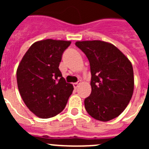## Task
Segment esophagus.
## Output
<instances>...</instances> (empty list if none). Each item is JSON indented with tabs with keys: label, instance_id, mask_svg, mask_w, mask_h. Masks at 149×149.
I'll return each instance as SVG.
<instances>
[{
	"label": "esophagus",
	"instance_id": "34e87169",
	"mask_svg": "<svg viewBox=\"0 0 149 149\" xmlns=\"http://www.w3.org/2000/svg\"><path fill=\"white\" fill-rule=\"evenodd\" d=\"M73 86H74V89H77L79 86V83H74V84H73Z\"/></svg>",
	"mask_w": 149,
	"mask_h": 149
}]
</instances>
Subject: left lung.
Masks as SVG:
<instances>
[{
    "label": "left lung",
    "instance_id": "8db88e82",
    "mask_svg": "<svg viewBox=\"0 0 149 149\" xmlns=\"http://www.w3.org/2000/svg\"><path fill=\"white\" fill-rule=\"evenodd\" d=\"M75 45L87 56L91 88L84 100L91 116L107 122L119 116L132 98L134 70L131 61L115 45L104 41H77Z\"/></svg>",
    "mask_w": 149,
    "mask_h": 149
}]
</instances>
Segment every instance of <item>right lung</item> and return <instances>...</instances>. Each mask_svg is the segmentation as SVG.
I'll list each match as a JSON object with an SVG mask.
<instances>
[{"label": "right lung", "mask_w": 149, "mask_h": 149, "mask_svg": "<svg viewBox=\"0 0 149 149\" xmlns=\"http://www.w3.org/2000/svg\"><path fill=\"white\" fill-rule=\"evenodd\" d=\"M70 41L48 39L34 42L24 55L16 71L18 88L27 108L41 119L61 113L73 92L59 65Z\"/></svg>", "instance_id": "add662e5"}]
</instances>
